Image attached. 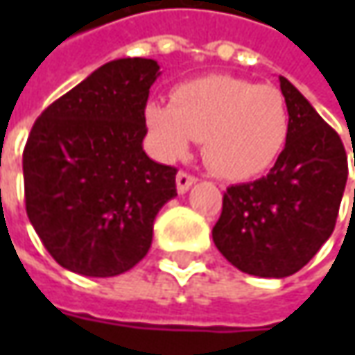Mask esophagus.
Segmentation results:
<instances>
[{
    "instance_id": "34e87169",
    "label": "esophagus",
    "mask_w": 355,
    "mask_h": 355,
    "mask_svg": "<svg viewBox=\"0 0 355 355\" xmlns=\"http://www.w3.org/2000/svg\"><path fill=\"white\" fill-rule=\"evenodd\" d=\"M196 182H198V178H193V175H189V173H185V171H180V173L175 175V185H178V191H180V193H185Z\"/></svg>"
}]
</instances>
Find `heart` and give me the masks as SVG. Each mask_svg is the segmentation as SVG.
<instances>
[{"mask_svg": "<svg viewBox=\"0 0 355 355\" xmlns=\"http://www.w3.org/2000/svg\"><path fill=\"white\" fill-rule=\"evenodd\" d=\"M146 126L164 159H178L203 138V157L217 175L243 182L265 173L291 134L288 106L277 87L227 75L187 80L171 104L148 103Z\"/></svg>", "mask_w": 355, "mask_h": 355, "instance_id": "1", "label": "heart"}]
</instances>
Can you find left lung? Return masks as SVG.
<instances>
[{
    "mask_svg": "<svg viewBox=\"0 0 355 355\" xmlns=\"http://www.w3.org/2000/svg\"><path fill=\"white\" fill-rule=\"evenodd\" d=\"M279 83L291 114L288 142L266 175L227 189L213 227V243L227 261L263 279L291 277L320 251L348 180L340 136L288 78Z\"/></svg>",
    "mask_w": 355,
    "mask_h": 355,
    "instance_id": "left-lung-1",
    "label": "left lung"
}]
</instances>
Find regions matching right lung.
Instances as JSON below:
<instances>
[{
  "instance_id": "add662e5",
  "label": "right lung",
  "mask_w": 355,
  "mask_h": 355,
  "mask_svg": "<svg viewBox=\"0 0 355 355\" xmlns=\"http://www.w3.org/2000/svg\"><path fill=\"white\" fill-rule=\"evenodd\" d=\"M159 64H103L37 118L23 150L25 207L51 257L83 277H116L150 251L175 168L144 152L146 103Z\"/></svg>"
}]
</instances>
